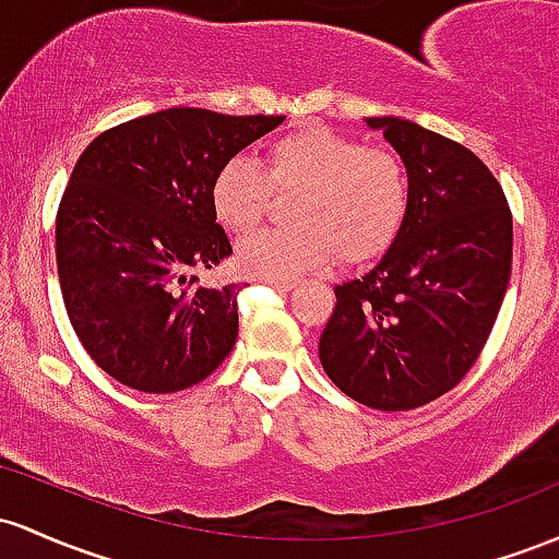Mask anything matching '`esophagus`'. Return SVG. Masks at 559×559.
<instances>
[{
  "label": "esophagus",
  "mask_w": 559,
  "mask_h": 559,
  "mask_svg": "<svg viewBox=\"0 0 559 559\" xmlns=\"http://www.w3.org/2000/svg\"><path fill=\"white\" fill-rule=\"evenodd\" d=\"M266 282L274 287V290H282V293H287L296 287V280H266Z\"/></svg>",
  "instance_id": "obj_1"
}]
</instances>
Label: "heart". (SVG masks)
Masks as SVG:
<instances>
[{
	"mask_svg": "<svg viewBox=\"0 0 559 559\" xmlns=\"http://www.w3.org/2000/svg\"><path fill=\"white\" fill-rule=\"evenodd\" d=\"M272 187L298 192L293 227L261 231L237 248V269L255 280H296L335 253L346 263L380 255L404 224L409 171L396 153L311 127L269 142L266 174L235 155L211 179V211L235 235L261 224Z\"/></svg>",
	"mask_w": 559,
	"mask_h": 559,
	"instance_id": "1",
	"label": "heart"
}]
</instances>
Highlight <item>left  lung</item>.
I'll return each mask as SVG.
<instances>
[{
  "instance_id": "obj_1",
  "label": "left lung",
  "mask_w": 559,
  "mask_h": 559,
  "mask_svg": "<svg viewBox=\"0 0 559 559\" xmlns=\"http://www.w3.org/2000/svg\"><path fill=\"white\" fill-rule=\"evenodd\" d=\"M409 171L404 224L380 261L335 287L319 361L346 396L380 412L430 404L491 335L512 272V213L460 142L404 118H364Z\"/></svg>"
}]
</instances>
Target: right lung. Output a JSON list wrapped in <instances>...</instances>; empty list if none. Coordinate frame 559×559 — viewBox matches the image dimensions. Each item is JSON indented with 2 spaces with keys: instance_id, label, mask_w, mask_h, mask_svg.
Returning a JSON list of instances; mask_svg holds the SVG:
<instances>
[{
  "instance_id": "obj_1",
  "label": "right lung",
  "mask_w": 559,
  "mask_h": 559,
  "mask_svg": "<svg viewBox=\"0 0 559 559\" xmlns=\"http://www.w3.org/2000/svg\"><path fill=\"white\" fill-rule=\"evenodd\" d=\"M282 121L168 108L103 131L81 153L55 253L68 319L110 378L177 393L235 348L240 287H198L190 272L231 255L211 211L213 174Z\"/></svg>"
}]
</instances>
